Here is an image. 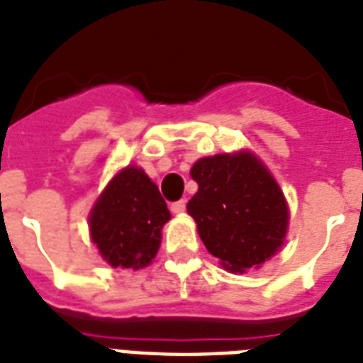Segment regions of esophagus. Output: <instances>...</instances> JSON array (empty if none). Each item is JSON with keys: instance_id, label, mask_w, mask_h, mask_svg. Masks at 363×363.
<instances>
[{"instance_id": "esophagus-1", "label": "esophagus", "mask_w": 363, "mask_h": 363, "mask_svg": "<svg viewBox=\"0 0 363 363\" xmlns=\"http://www.w3.org/2000/svg\"><path fill=\"white\" fill-rule=\"evenodd\" d=\"M186 211V201L184 199H179L175 203H171V213H175V215H181Z\"/></svg>"}]
</instances>
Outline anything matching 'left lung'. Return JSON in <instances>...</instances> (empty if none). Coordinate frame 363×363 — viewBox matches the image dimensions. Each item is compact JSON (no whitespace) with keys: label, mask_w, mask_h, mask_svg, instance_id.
Masks as SVG:
<instances>
[{"label":"left lung","mask_w":363,"mask_h":363,"mask_svg":"<svg viewBox=\"0 0 363 363\" xmlns=\"http://www.w3.org/2000/svg\"><path fill=\"white\" fill-rule=\"evenodd\" d=\"M198 192L186 209L203 245L222 267L245 273L282 247L288 205L269 169L252 152L215 154L190 169Z\"/></svg>","instance_id":"8db88e82"}]
</instances>
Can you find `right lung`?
I'll list each match as a JSON object with an SVG mask.
<instances>
[{
    "label": "right lung",
    "mask_w": 363,
    "mask_h": 363,
    "mask_svg": "<svg viewBox=\"0 0 363 363\" xmlns=\"http://www.w3.org/2000/svg\"><path fill=\"white\" fill-rule=\"evenodd\" d=\"M171 218L158 186L141 167L116 173L90 211V235L113 267L143 269L156 256L162 228Z\"/></svg>",
    "instance_id": "obj_1"
}]
</instances>
